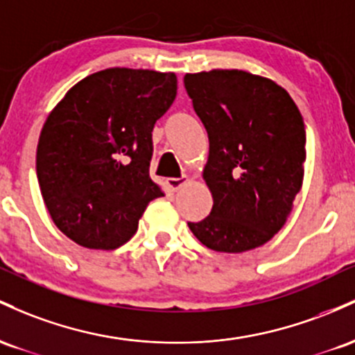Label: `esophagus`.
<instances>
[{
	"mask_svg": "<svg viewBox=\"0 0 355 355\" xmlns=\"http://www.w3.org/2000/svg\"><path fill=\"white\" fill-rule=\"evenodd\" d=\"M188 182V176H181V178H169L167 179V184H169V188L173 191H178L181 189L182 186Z\"/></svg>",
	"mask_w": 355,
	"mask_h": 355,
	"instance_id": "esophagus-1",
	"label": "esophagus"
}]
</instances>
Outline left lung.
Listing matches in <instances>:
<instances>
[{
    "mask_svg": "<svg viewBox=\"0 0 355 355\" xmlns=\"http://www.w3.org/2000/svg\"><path fill=\"white\" fill-rule=\"evenodd\" d=\"M184 85L208 132L202 179L213 196L189 230L214 252L258 248L284 228L304 184V117L284 87L252 71L186 73Z\"/></svg>",
    "mask_w": 355,
    "mask_h": 355,
    "instance_id": "1",
    "label": "left lung"
}]
</instances>
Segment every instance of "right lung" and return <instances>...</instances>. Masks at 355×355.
<instances>
[{
    "instance_id": "obj_1",
    "label": "right lung",
    "mask_w": 355,
    "mask_h": 355,
    "mask_svg": "<svg viewBox=\"0 0 355 355\" xmlns=\"http://www.w3.org/2000/svg\"><path fill=\"white\" fill-rule=\"evenodd\" d=\"M173 71L107 69L53 107L37 146V176L51 221L90 250H114L137 231L164 191L149 176L153 129L176 98Z\"/></svg>"
}]
</instances>
